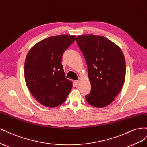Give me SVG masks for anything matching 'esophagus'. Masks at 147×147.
<instances>
[{"label":"esophagus","instance_id":"esophagus-1","mask_svg":"<svg viewBox=\"0 0 147 147\" xmlns=\"http://www.w3.org/2000/svg\"><path fill=\"white\" fill-rule=\"evenodd\" d=\"M74 84L76 86H79V83H80V82H79V81H74Z\"/></svg>","mask_w":147,"mask_h":147}]
</instances>
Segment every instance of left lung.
I'll use <instances>...</instances> for the list:
<instances>
[{"mask_svg":"<svg viewBox=\"0 0 147 147\" xmlns=\"http://www.w3.org/2000/svg\"><path fill=\"white\" fill-rule=\"evenodd\" d=\"M76 42L86 60L91 84L87 102L95 107H106L114 101L124 83V54L118 45L102 36H78Z\"/></svg>","mask_w":147,"mask_h":147,"instance_id":"1","label":"left lung"}]
</instances>
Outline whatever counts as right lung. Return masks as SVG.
Masks as SVG:
<instances>
[{
	"label": "right lung",
	"mask_w": 147,
	"mask_h": 147,
	"mask_svg": "<svg viewBox=\"0 0 147 147\" xmlns=\"http://www.w3.org/2000/svg\"><path fill=\"white\" fill-rule=\"evenodd\" d=\"M76 36L47 37L29 50L24 63V78L34 97L44 106L56 107L64 103L73 87L65 78L63 54L76 40Z\"/></svg>",
	"instance_id": "obj_1"
}]
</instances>
